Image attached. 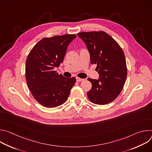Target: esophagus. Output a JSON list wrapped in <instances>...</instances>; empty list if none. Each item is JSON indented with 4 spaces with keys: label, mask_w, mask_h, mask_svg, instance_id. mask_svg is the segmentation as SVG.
<instances>
[{
    "label": "esophagus",
    "mask_w": 152,
    "mask_h": 152,
    "mask_svg": "<svg viewBox=\"0 0 152 152\" xmlns=\"http://www.w3.org/2000/svg\"><path fill=\"white\" fill-rule=\"evenodd\" d=\"M83 80H84L83 79H81V78H79V77H76V81H77V82H82V81H83Z\"/></svg>",
    "instance_id": "1"
}]
</instances>
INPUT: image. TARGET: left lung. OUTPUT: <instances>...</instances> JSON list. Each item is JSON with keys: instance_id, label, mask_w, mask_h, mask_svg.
I'll use <instances>...</instances> for the list:
<instances>
[{"instance_id": "1", "label": "left lung", "mask_w": 152, "mask_h": 152, "mask_svg": "<svg viewBox=\"0 0 152 152\" xmlns=\"http://www.w3.org/2000/svg\"><path fill=\"white\" fill-rule=\"evenodd\" d=\"M77 36L85 43L92 64L97 65L99 79L88 78L92 83L87 93L90 100L106 104L114 100L121 93L127 77L124 52L109 34L103 31L80 32Z\"/></svg>"}]
</instances>
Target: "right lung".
I'll use <instances>...</instances> for the list:
<instances>
[{"instance_id":"right-lung-1","label":"right lung","mask_w":152,"mask_h":152,"mask_svg":"<svg viewBox=\"0 0 152 152\" xmlns=\"http://www.w3.org/2000/svg\"><path fill=\"white\" fill-rule=\"evenodd\" d=\"M76 37L67 34L42 38L27 57L25 75L28 88L42 106L55 107L64 103L75 84V77H65L53 69L62 62L68 46Z\"/></svg>"}]
</instances>
